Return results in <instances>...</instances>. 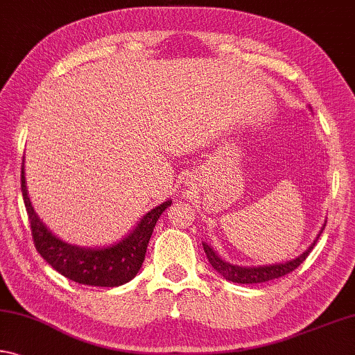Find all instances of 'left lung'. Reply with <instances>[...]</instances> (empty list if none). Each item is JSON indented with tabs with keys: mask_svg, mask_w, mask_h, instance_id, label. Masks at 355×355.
<instances>
[{
	"mask_svg": "<svg viewBox=\"0 0 355 355\" xmlns=\"http://www.w3.org/2000/svg\"><path fill=\"white\" fill-rule=\"evenodd\" d=\"M309 109H311V107H309ZM325 223H327V221H325ZM325 223H324L322 229H320V232L318 234L316 240H314L313 243L308 246V250L303 251L300 256H297V257L291 259V261H286V262L270 263V266H257V267H254V266H250V267L235 266V263H230L227 261H224L223 257H219L218 252L213 250L210 245H207L205 241H202V246H204L207 259H208V262L211 263V267L215 268L216 272L221 275V277L226 278L227 281H232V283H239V284L266 283V281L277 279V278L284 277V275L291 273L292 270H295L303 261H305L309 252H311L313 246L316 245V241L320 237V234H322V230L325 227Z\"/></svg>",
	"mask_w": 355,
	"mask_h": 355,
	"instance_id": "8db88e82",
	"label": "left lung"
}]
</instances>
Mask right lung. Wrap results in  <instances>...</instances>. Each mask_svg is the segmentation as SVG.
Returning <instances> with one entry per match:
<instances>
[{
  "mask_svg": "<svg viewBox=\"0 0 355 355\" xmlns=\"http://www.w3.org/2000/svg\"><path fill=\"white\" fill-rule=\"evenodd\" d=\"M21 194L26 207L28 218L31 223V234L35 239V246L39 254L49 262L56 272L67 279L78 284L98 286V288H116L126 284L139 273L142 267L145 252L156 221L171 207L172 200L162 202L140 218L136 227L129 230L121 240L114 245L77 246L60 237L50 230L33 207L28 196L25 180V157L21 161Z\"/></svg>",
  "mask_w": 355,
  "mask_h": 355,
  "instance_id": "add662e5",
  "label": "right lung"
}]
</instances>
